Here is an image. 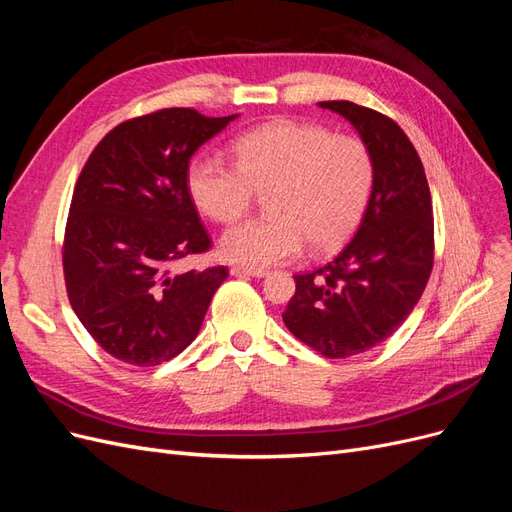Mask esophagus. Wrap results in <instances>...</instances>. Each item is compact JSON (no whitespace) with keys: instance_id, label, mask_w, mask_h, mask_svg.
<instances>
[{"instance_id":"34e87169","label":"esophagus","mask_w":512,"mask_h":512,"mask_svg":"<svg viewBox=\"0 0 512 512\" xmlns=\"http://www.w3.org/2000/svg\"><path fill=\"white\" fill-rule=\"evenodd\" d=\"M230 275H235V277H267V271H262V269H247V267H232L230 269Z\"/></svg>"}]
</instances>
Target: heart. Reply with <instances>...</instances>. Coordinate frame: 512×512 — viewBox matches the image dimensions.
<instances>
[{"label":"heart","mask_w":512,"mask_h":512,"mask_svg":"<svg viewBox=\"0 0 512 512\" xmlns=\"http://www.w3.org/2000/svg\"><path fill=\"white\" fill-rule=\"evenodd\" d=\"M237 166L205 156L190 164L194 205L218 224L250 211L265 192V218L230 228L220 241L226 260L252 269L282 265L303 245L318 252L342 245L359 226L374 188L369 147L318 123L280 119L239 136Z\"/></svg>","instance_id":"obj_1"}]
</instances>
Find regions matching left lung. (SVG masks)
<instances>
[{
    "label": "left lung",
    "instance_id": "obj_1",
    "mask_svg": "<svg viewBox=\"0 0 512 512\" xmlns=\"http://www.w3.org/2000/svg\"><path fill=\"white\" fill-rule=\"evenodd\" d=\"M348 119L376 177L359 230L327 265L294 275L288 331L329 359L391 337L421 299L433 267L431 194L421 158L393 119L348 100L318 102Z\"/></svg>",
    "mask_w": 512,
    "mask_h": 512
}]
</instances>
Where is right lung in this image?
<instances>
[{
  "mask_svg": "<svg viewBox=\"0 0 512 512\" xmlns=\"http://www.w3.org/2000/svg\"><path fill=\"white\" fill-rule=\"evenodd\" d=\"M194 108L119 123L91 151L72 194L64 237L68 299L115 359L153 367L188 348L226 267L177 271L211 247L188 190L196 149L232 119Z\"/></svg>",
  "mask_w": 512,
  "mask_h": 512,
  "instance_id": "1",
  "label": "right lung"
}]
</instances>
